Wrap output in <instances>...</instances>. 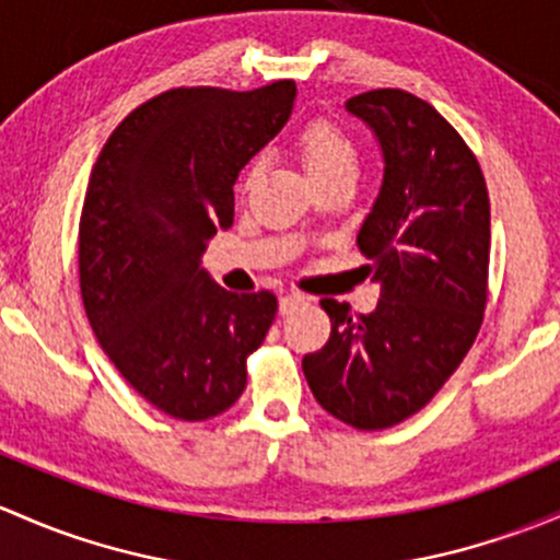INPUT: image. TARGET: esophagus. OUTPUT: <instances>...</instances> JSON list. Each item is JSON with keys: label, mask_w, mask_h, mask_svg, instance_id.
Returning <instances> with one entry per match:
<instances>
[{"label": "esophagus", "mask_w": 560, "mask_h": 560, "mask_svg": "<svg viewBox=\"0 0 560 560\" xmlns=\"http://www.w3.org/2000/svg\"><path fill=\"white\" fill-rule=\"evenodd\" d=\"M300 305H305V298L298 295V292H287V295L279 298V314H295Z\"/></svg>", "instance_id": "obj_1"}]
</instances>
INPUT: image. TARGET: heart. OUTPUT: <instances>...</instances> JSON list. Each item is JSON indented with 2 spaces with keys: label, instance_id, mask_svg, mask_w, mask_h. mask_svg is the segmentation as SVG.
Here are the masks:
<instances>
[{
  "label": "heart",
  "instance_id": "heart-1",
  "mask_svg": "<svg viewBox=\"0 0 560 560\" xmlns=\"http://www.w3.org/2000/svg\"><path fill=\"white\" fill-rule=\"evenodd\" d=\"M300 155H303L305 172L311 182L325 179V176H357L359 172V150L357 144L340 131L335 122L316 120L300 133ZM262 174V158H255L244 174V187H252Z\"/></svg>",
  "mask_w": 560,
  "mask_h": 560
}]
</instances>
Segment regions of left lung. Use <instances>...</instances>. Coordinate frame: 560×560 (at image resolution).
Instances as JSON below:
<instances>
[{
    "instance_id": "1",
    "label": "left lung",
    "mask_w": 560,
    "mask_h": 560,
    "mask_svg": "<svg viewBox=\"0 0 560 560\" xmlns=\"http://www.w3.org/2000/svg\"><path fill=\"white\" fill-rule=\"evenodd\" d=\"M384 152L357 246L381 284L373 314L325 298L332 329L303 357L316 402L354 429L419 413L472 349L488 300L491 203L478 158L432 104L399 88L346 102Z\"/></svg>"
}]
</instances>
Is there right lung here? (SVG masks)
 Listing matches in <instances>:
<instances>
[{
	"instance_id": "add662e5",
	"label": "right lung",
	"mask_w": 560,
	"mask_h": 560,
	"mask_svg": "<svg viewBox=\"0 0 560 560\" xmlns=\"http://www.w3.org/2000/svg\"><path fill=\"white\" fill-rule=\"evenodd\" d=\"M295 82L174 88L137 107L98 152L80 214L88 322L122 378L179 421L225 413L246 357L276 319L273 292L235 295L201 268L233 225L241 168L290 120Z\"/></svg>"
}]
</instances>
